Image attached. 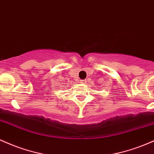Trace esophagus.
<instances>
[{"label":"esophagus","mask_w":154,"mask_h":154,"mask_svg":"<svg viewBox=\"0 0 154 154\" xmlns=\"http://www.w3.org/2000/svg\"><path fill=\"white\" fill-rule=\"evenodd\" d=\"M81 83H82V84H86L87 83V81L86 80H81Z\"/></svg>","instance_id":"obj_1"}]
</instances>
